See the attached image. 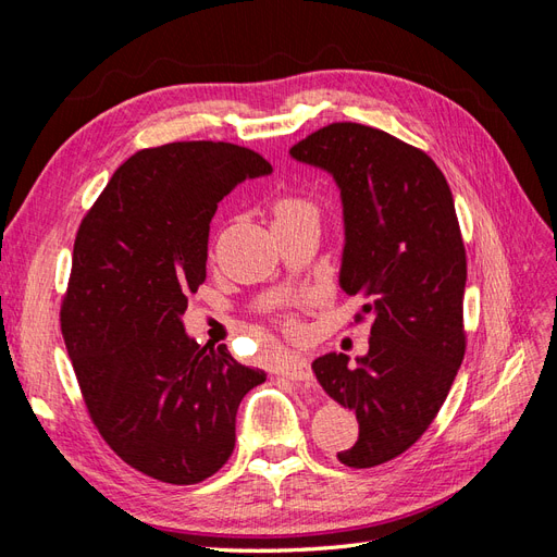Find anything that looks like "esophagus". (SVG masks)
Returning a JSON list of instances; mask_svg holds the SVG:
<instances>
[{"instance_id":"obj_1","label":"esophagus","mask_w":557,"mask_h":557,"mask_svg":"<svg viewBox=\"0 0 557 557\" xmlns=\"http://www.w3.org/2000/svg\"><path fill=\"white\" fill-rule=\"evenodd\" d=\"M278 369H281V376L290 379V381H311V379H313V374H311V364H309V360H307V358H297V356H293V358L285 360Z\"/></svg>"}]
</instances>
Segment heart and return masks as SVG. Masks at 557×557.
<instances>
[{
	"label": "heart",
	"mask_w": 557,
	"mask_h": 557,
	"mask_svg": "<svg viewBox=\"0 0 557 557\" xmlns=\"http://www.w3.org/2000/svg\"><path fill=\"white\" fill-rule=\"evenodd\" d=\"M318 207L315 201H311L309 197H301V195H283L276 199L274 205V218L276 223H293V221H305V218H311V221H318ZM318 297L315 295H307L305 299H301V305H313ZM285 327H288L290 332H297L299 330V323L295 315H288L285 318Z\"/></svg>",
	"instance_id": "b5f03b06"
}]
</instances>
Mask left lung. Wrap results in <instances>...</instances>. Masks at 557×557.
<instances>
[{
    "label": "left lung",
    "instance_id": "left-lung-1",
    "mask_svg": "<svg viewBox=\"0 0 557 557\" xmlns=\"http://www.w3.org/2000/svg\"><path fill=\"white\" fill-rule=\"evenodd\" d=\"M332 174L344 205L339 283L372 315L367 356L327 352L311 367L356 411L360 436L336 453L352 469L411 448L432 425L465 358L467 256L453 195L434 160L383 129L332 123L290 148Z\"/></svg>",
    "mask_w": 557,
    "mask_h": 557
}]
</instances>
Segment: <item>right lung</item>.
Instances as JSON below:
<instances>
[{
	"label": "right lung",
	"instance_id": "obj_1",
	"mask_svg": "<svg viewBox=\"0 0 557 557\" xmlns=\"http://www.w3.org/2000/svg\"><path fill=\"white\" fill-rule=\"evenodd\" d=\"M267 174L256 150L225 141L144 148L76 232L60 325L83 401L117 458L162 483L213 476L244 395L267 379L225 344L199 346L181 320L207 278L218 201Z\"/></svg>",
	"mask_w": 557,
	"mask_h": 557
}]
</instances>
